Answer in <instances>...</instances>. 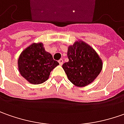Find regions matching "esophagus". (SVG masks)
<instances>
[{
    "instance_id": "obj_1",
    "label": "esophagus",
    "mask_w": 124,
    "mask_h": 124,
    "mask_svg": "<svg viewBox=\"0 0 124 124\" xmlns=\"http://www.w3.org/2000/svg\"><path fill=\"white\" fill-rule=\"evenodd\" d=\"M58 62L60 63V65H62V64H63V60H62V59H60V60L58 61Z\"/></svg>"
}]
</instances>
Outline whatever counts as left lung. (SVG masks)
<instances>
[{"label": "left lung", "instance_id": "left-lung-1", "mask_svg": "<svg viewBox=\"0 0 124 124\" xmlns=\"http://www.w3.org/2000/svg\"><path fill=\"white\" fill-rule=\"evenodd\" d=\"M67 56L69 62L62 68L75 86L84 87L91 84L102 70L103 61L100 55L91 46L81 40L69 46Z\"/></svg>", "mask_w": 124, "mask_h": 124}]
</instances>
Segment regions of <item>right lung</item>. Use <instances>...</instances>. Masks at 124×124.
I'll return each instance as SVG.
<instances>
[{"mask_svg":"<svg viewBox=\"0 0 124 124\" xmlns=\"http://www.w3.org/2000/svg\"><path fill=\"white\" fill-rule=\"evenodd\" d=\"M59 65L46 51L42 42H33L20 54L18 68L20 75L32 84H40L49 79L51 71Z\"/></svg>","mask_w":124,"mask_h":124,"instance_id":"obj_1","label":"right lung"}]
</instances>
